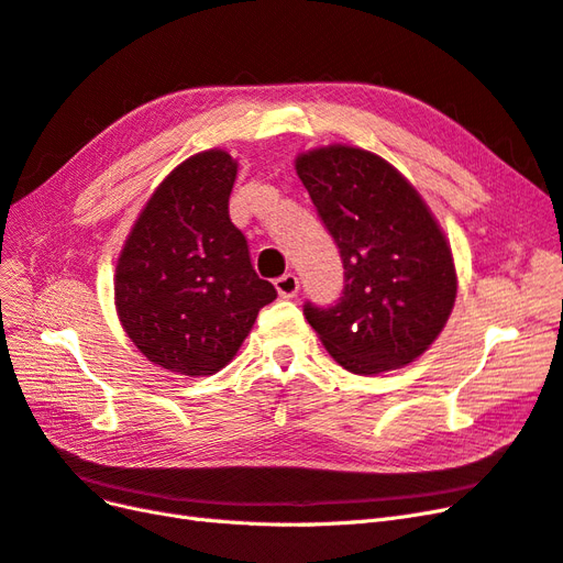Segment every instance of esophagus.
I'll list each match as a JSON object with an SVG mask.
<instances>
[{"mask_svg":"<svg viewBox=\"0 0 563 563\" xmlns=\"http://www.w3.org/2000/svg\"><path fill=\"white\" fill-rule=\"evenodd\" d=\"M275 288H277V294L282 298H294L300 291V282H298V277L294 275V272H288V275H284V277H279L275 282Z\"/></svg>","mask_w":563,"mask_h":563,"instance_id":"34e87169","label":"esophagus"}]
</instances>
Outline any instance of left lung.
I'll use <instances>...</instances> for the list:
<instances>
[{"label":"left lung","mask_w":563,"mask_h":563,"mask_svg":"<svg viewBox=\"0 0 563 563\" xmlns=\"http://www.w3.org/2000/svg\"><path fill=\"white\" fill-rule=\"evenodd\" d=\"M296 172L340 249L345 288L305 319L333 360L360 376L416 362L446 327L457 294L453 253L416 187L368 150L302 152Z\"/></svg>","instance_id":"left-lung-1"}]
</instances>
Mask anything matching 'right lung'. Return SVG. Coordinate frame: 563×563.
I'll list each match as a JSON object with an SVG mask.
<instances>
[{
    "instance_id": "1",
    "label": "right lung",
    "mask_w": 563,
    "mask_h": 563,
    "mask_svg": "<svg viewBox=\"0 0 563 563\" xmlns=\"http://www.w3.org/2000/svg\"><path fill=\"white\" fill-rule=\"evenodd\" d=\"M234 178L225 150L178 164L117 261L114 305L126 335L152 364L180 376H211L230 364L261 308L277 298L230 220Z\"/></svg>"
}]
</instances>
